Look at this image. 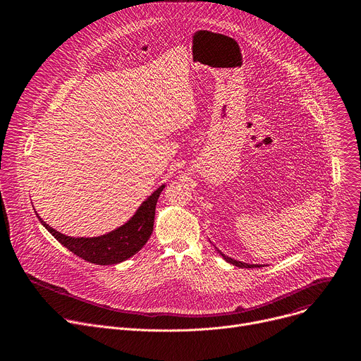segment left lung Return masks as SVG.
Segmentation results:
<instances>
[{
  "mask_svg": "<svg viewBox=\"0 0 361 361\" xmlns=\"http://www.w3.org/2000/svg\"><path fill=\"white\" fill-rule=\"evenodd\" d=\"M217 251L221 254V257H223V259H224L227 263H230V264H233V266H237V267H241V269H257V267H264V266H262V264H247V263H243V262H237V260L231 259V257L224 255L220 250H217Z\"/></svg>",
  "mask_w": 361,
  "mask_h": 361,
  "instance_id": "1",
  "label": "left lung"
}]
</instances>
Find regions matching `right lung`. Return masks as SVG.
<instances>
[{"instance_id": "obj_1", "label": "right lung", "mask_w": 361, "mask_h": 361, "mask_svg": "<svg viewBox=\"0 0 361 361\" xmlns=\"http://www.w3.org/2000/svg\"><path fill=\"white\" fill-rule=\"evenodd\" d=\"M166 185L159 187L141 205L135 214L121 227L99 237H70L49 227L38 214L41 224L71 252L92 264L109 266L121 263L138 252L149 238L156 217L157 200Z\"/></svg>"}]
</instances>
